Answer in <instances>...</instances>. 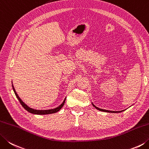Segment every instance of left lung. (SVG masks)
Here are the masks:
<instances>
[{
    "mask_svg": "<svg viewBox=\"0 0 149 149\" xmlns=\"http://www.w3.org/2000/svg\"><path fill=\"white\" fill-rule=\"evenodd\" d=\"M92 104H93V106H94V107L96 108L97 109H98V110H100V111H104V112H109V113H119V112H121V111H124V110H122V111H109V110H106V109H100V108H99L98 107H97V106H95L92 103Z\"/></svg>",
    "mask_w": 149,
    "mask_h": 149,
    "instance_id": "left-lung-1",
    "label": "left lung"
}]
</instances>
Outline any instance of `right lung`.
<instances>
[{
  "instance_id": "add662e5",
  "label": "right lung",
  "mask_w": 149,
  "mask_h": 149,
  "mask_svg": "<svg viewBox=\"0 0 149 149\" xmlns=\"http://www.w3.org/2000/svg\"><path fill=\"white\" fill-rule=\"evenodd\" d=\"M12 87H13V91L14 93H15V96L17 97V99L19 100V102H20L21 104L22 105V107H23L26 110H27L29 112H30V113H32L33 114H38V115H46V114H50V113H56V112L58 111L59 110H60V109L63 107V106L64 105V103H65V99H64L63 102H62V104H61V105H60L58 106V107L54 109H45V110H38V109H34L33 108H31L30 107H29L26 104H25L22 102V100L20 99V97H19L18 96L17 93L16 91H15V89H14V87L12 85Z\"/></svg>"
}]
</instances>
